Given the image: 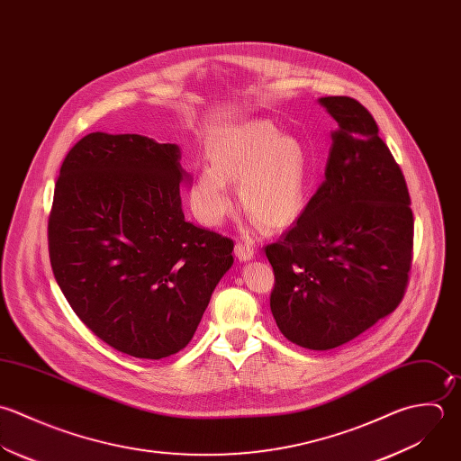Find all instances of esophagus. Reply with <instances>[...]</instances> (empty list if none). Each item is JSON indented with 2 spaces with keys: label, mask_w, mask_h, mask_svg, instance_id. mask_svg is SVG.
<instances>
[{
  "label": "esophagus",
  "mask_w": 461,
  "mask_h": 461,
  "mask_svg": "<svg viewBox=\"0 0 461 461\" xmlns=\"http://www.w3.org/2000/svg\"><path fill=\"white\" fill-rule=\"evenodd\" d=\"M234 252H236V256H238L240 261H250V259H254V256H256L254 247L249 245V243H241V241L236 243Z\"/></svg>",
  "instance_id": "34e87169"
}]
</instances>
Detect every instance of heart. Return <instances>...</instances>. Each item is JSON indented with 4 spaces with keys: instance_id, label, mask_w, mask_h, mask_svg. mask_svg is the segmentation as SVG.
<instances>
[{
    "instance_id": "1",
    "label": "heart",
    "mask_w": 461,
    "mask_h": 461,
    "mask_svg": "<svg viewBox=\"0 0 461 461\" xmlns=\"http://www.w3.org/2000/svg\"><path fill=\"white\" fill-rule=\"evenodd\" d=\"M211 164L193 184V202L207 223H220L232 209L229 182L240 180V198L249 216L267 230L295 225L306 211L311 154L304 141L283 136L268 120L218 127L207 140Z\"/></svg>"
}]
</instances>
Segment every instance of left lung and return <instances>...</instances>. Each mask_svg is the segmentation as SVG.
Wrapping results in <instances>:
<instances>
[{
    "label": "left lung",
    "instance_id": "8db88e82",
    "mask_svg": "<svg viewBox=\"0 0 461 461\" xmlns=\"http://www.w3.org/2000/svg\"><path fill=\"white\" fill-rule=\"evenodd\" d=\"M334 118L325 180L297 225L268 245L281 332L311 350L336 348L402 301L413 249L404 175L354 98L325 96Z\"/></svg>",
    "mask_w": 461,
    "mask_h": 461
}]
</instances>
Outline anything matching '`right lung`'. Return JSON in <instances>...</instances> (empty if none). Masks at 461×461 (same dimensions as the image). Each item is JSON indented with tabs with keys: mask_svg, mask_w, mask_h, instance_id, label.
I'll use <instances>...</instances> for the list:
<instances>
[{
	"mask_svg": "<svg viewBox=\"0 0 461 461\" xmlns=\"http://www.w3.org/2000/svg\"><path fill=\"white\" fill-rule=\"evenodd\" d=\"M180 149L93 132L66 155L48 221L53 276L77 316L113 348L160 359L184 348L234 243L184 218Z\"/></svg>",
	"mask_w": 461,
	"mask_h": 461,
	"instance_id": "1",
	"label": "right lung"
}]
</instances>
